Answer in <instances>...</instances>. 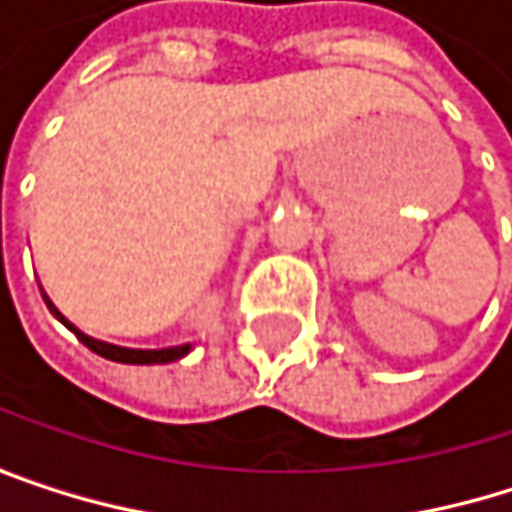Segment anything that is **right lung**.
Returning <instances> with one entry per match:
<instances>
[{"instance_id":"add662e5","label":"right lung","mask_w":512,"mask_h":512,"mask_svg":"<svg viewBox=\"0 0 512 512\" xmlns=\"http://www.w3.org/2000/svg\"><path fill=\"white\" fill-rule=\"evenodd\" d=\"M41 296H44V302H47V308H50L52 314L91 350V353H97V356L109 358V361H121V364H168V361H177V358H183L189 350H192V344H177V347H159V350H136V347H118V344H106V341H97V338H91V335H85L82 329H76L55 305L50 302V296L41 290Z\"/></svg>"}]
</instances>
